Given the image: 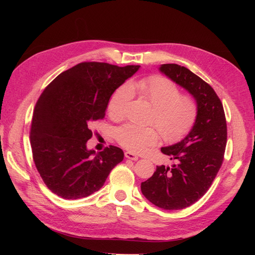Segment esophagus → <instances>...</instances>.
I'll list each match as a JSON object with an SVG mask.
<instances>
[{
  "label": "esophagus",
  "instance_id": "esophagus-1",
  "mask_svg": "<svg viewBox=\"0 0 255 255\" xmlns=\"http://www.w3.org/2000/svg\"><path fill=\"white\" fill-rule=\"evenodd\" d=\"M125 155H126V157L128 158V159H132V160H137V159H138V156L136 155V154L133 153V152H130V151H127V152L125 153Z\"/></svg>",
  "mask_w": 255,
  "mask_h": 255
}]
</instances>
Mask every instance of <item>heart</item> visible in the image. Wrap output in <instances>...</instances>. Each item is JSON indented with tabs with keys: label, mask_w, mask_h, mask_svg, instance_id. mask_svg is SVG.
<instances>
[{
	"label": "heart",
	"mask_w": 255,
	"mask_h": 255,
	"mask_svg": "<svg viewBox=\"0 0 255 255\" xmlns=\"http://www.w3.org/2000/svg\"><path fill=\"white\" fill-rule=\"evenodd\" d=\"M134 92L154 107L152 123L156 125L165 141H180L195 127L199 114L196 99L190 95H181L173 82L160 75L146 76L134 84H122L116 88L107 102L111 118L120 120L125 117ZM159 133L154 127L126 125L117 129L116 138L126 149L139 152L155 144Z\"/></svg>",
	"instance_id": "obj_1"
}]
</instances>
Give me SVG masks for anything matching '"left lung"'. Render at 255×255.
<instances>
[{
  "label": "left lung",
  "instance_id": "obj_1",
  "mask_svg": "<svg viewBox=\"0 0 255 255\" xmlns=\"http://www.w3.org/2000/svg\"><path fill=\"white\" fill-rule=\"evenodd\" d=\"M159 70L194 96L199 114L183 140L160 149L174 164L157 166L150 179L141 183V191L160 208L183 210L205 195L219 171L227 145V120L211 85L176 64L161 65Z\"/></svg>",
  "mask_w": 255,
  "mask_h": 255
}]
</instances>
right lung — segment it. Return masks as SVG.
<instances>
[{"label":"right lung","mask_w":255,"mask_h":255,"mask_svg":"<svg viewBox=\"0 0 255 255\" xmlns=\"http://www.w3.org/2000/svg\"><path fill=\"white\" fill-rule=\"evenodd\" d=\"M140 66L118 67L84 61L54 79L34 109L29 140L33 159L47 187L68 200L88 197L101 188L125 153L110 145L87 150L90 127L105 117L114 90Z\"/></svg>","instance_id":"obj_1"}]
</instances>
